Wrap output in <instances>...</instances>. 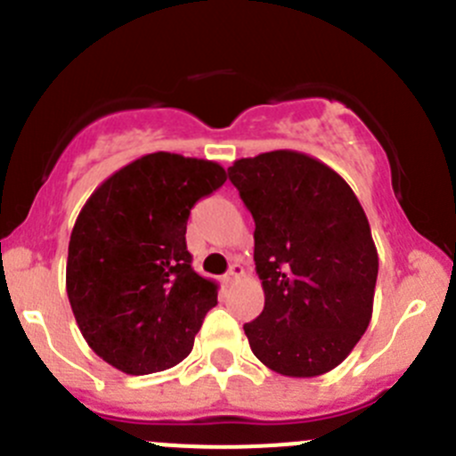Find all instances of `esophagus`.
I'll return each instance as SVG.
<instances>
[{
	"label": "esophagus",
	"mask_w": 456,
	"mask_h": 456,
	"mask_svg": "<svg viewBox=\"0 0 456 456\" xmlns=\"http://www.w3.org/2000/svg\"><path fill=\"white\" fill-rule=\"evenodd\" d=\"M242 273H245V269H242L240 265H232V269H229L227 273H224L223 282H224V284H233V282H236L238 278H240Z\"/></svg>",
	"instance_id": "34e87169"
}]
</instances>
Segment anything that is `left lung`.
<instances>
[{
	"instance_id": "obj_1",
	"label": "left lung",
	"mask_w": 456,
	"mask_h": 456,
	"mask_svg": "<svg viewBox=\"0 0 456 456\" xmlns=\"http://www.w3.org/2000/svg\"><path fill=\"white\" fill-rule=\"evenodd\" d=\"M229 181L256 223L265 309L245 324L254 355L284 377L342 364L372 317L379 257L355 191L296 150L240 159Z\"/></svg>"
}]
</instances>
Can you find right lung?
<instances>
[{
  "mask_svg": "<svg viewBox=\"0 0 456 456\" xmlns=\"http://www.w3.org/2000/svg\"><path fill=\"white\" fill-rule=\"evenodd\" d=\"M224 181L214 160L154 151L86 200L68 245L66 291L87 346L110 366L150 375L191 353L218 284L191 269L187 218Z\"/></svg>",
  "mask_w": 456,
  "mask_h": 456,
  "instance_id": "1",
  "label": "right lung"
}]
</instances>
